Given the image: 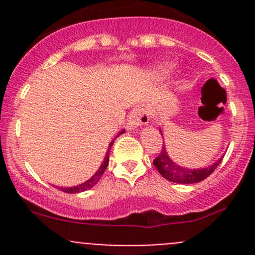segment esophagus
Returning <instances> with one entry per match:
<instances>
[{
  "mask_svg": "<svg viewBox=\"0 0 255 255\" xmlns=\"http://www.w3.org/2000/svg\"><path fill=\"white\" fill-rule=\"evenodd\" d=\"M149 116L148 110H145L144 107H135L132 112L128 115L127 118V128L130 130H134L135 128H138L139 126L146 125L149 122Z\"/></svg>",
  "mask_w": 255,
  "mask_h": 255,
  "instance_id": "34e87169",
  "label": "esophagus"
}]
</instances>
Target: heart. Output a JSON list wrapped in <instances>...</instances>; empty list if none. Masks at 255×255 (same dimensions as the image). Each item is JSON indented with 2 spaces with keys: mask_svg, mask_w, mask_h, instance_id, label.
<instances>
[{
  "mask_svg": "<svg viewBox=\"0 0 255 255\" xmlns=\"http://www.w3.org/2000/svg\"><path fill=\"white\" fill-rule=\"evenodd\" d=\"M158 73L161 74V75H165V74L169 73V66H166V65L158 66Z\"/></svg>",
  "mask_w": 255,
  "mask_h": 255,
  "instance_id": "heart-1",
  "label": "heart"
}]
</instances>
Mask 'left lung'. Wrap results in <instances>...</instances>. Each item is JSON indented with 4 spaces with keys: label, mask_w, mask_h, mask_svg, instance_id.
<instances>
[{
    "label": "left lung",
    "mask_w": 255,
    "mask_h": 255,
    "mask_svg": "<svg viewBox=\"0 0 255 255\" xmlns=\"http://www.w3.org/2000/svg\"><path fill=\"white\" fill-rule=\"evenodd\" d=\"M159 130L161 132V129ZM221 161H222V158L218 159L212 165L201 169L184 168V166L177 165L175 161L171 160L170 156L168 155L165 145H163V150L154 159L153 164L158 169L160 175L169 181L176 182V184H195V182H200L206 179L207 176H210L212 171L220 165Z\"/></svg>",
    "instance_id": "1"
}]
</instances>
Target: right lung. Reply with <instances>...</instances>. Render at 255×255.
I'll list each match as a JSON object with an SVG mask.
<instances>
[{
	"label": "right lung",
	"instance_id": "obj_1",
	"mask_svg": "<svg viewBox=\"0 0 255 255\" xmlns=\"http://www.w3.org/2000/svg\"><path fill=\"white\" fill-rule=\"evenodd\" d=\"M123 133H125V129L121 130V132L118 133L117 135H116V138L120 137V135L123 134ZM116 138H115V139H116ZM113 142H115V140H112V142L109 144V149H107L106 155H105V159H104V161H102L101 166H100V168L97 169L96 173H95L94 175L90 177V179L87 180V181L82 182V184H80V185H76V186H71V187H59V189H60L61 191H64V192H68V194H79V192L86 191V190H89V189H91V187H94L95 185H96L97 182L100 181V179H101V176L104 175L105 170H106L107 165H109V161H110V150H111Z\"/></svg>",
	"mask_w": 255,
	"mask_h": 255
}]
</instances>
